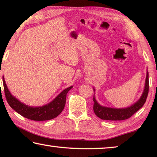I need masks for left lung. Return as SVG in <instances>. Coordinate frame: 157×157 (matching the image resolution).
<instances>
[{"mask_svg": "<svg viewBox=\"0 0 157 157\" xmlns=\"http://www.w3.org/2000/svg\"><path fill=\"white\" fill-rule=\"evenodd\" d=\"M95 92V88H93ZM149 92V74L147 71V75L144 83V90L142 94L141 97L136 102L132 105L130 107L126 108H112L104 107L100 105L96 100L95 94L93 97V111L95 115L98 117L100 118L103 120L109 121H121L128 119L133 115L135 113L137 112L141 107H143L144 104L146 102V99L147 97Z\"/></svg>", "mask_w": 157, "mask_h": 157, "instance_id": "left-lung-1", "label": "left lung"}]
</instances>
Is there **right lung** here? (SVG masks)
Wrapping results in <instances>:
<instances>
[{
    "label": "right lung",
    "instance_id": "add662e5",
    "mask_svg": "<svg viewBox=\"0 0 157 157\" xmlns=\"http://www.w3.org/2000/svg\"><path fill=\"white\" fill-rule=\"evenodd\" d=\"M5 95L9 105L13 109L26 119L33 121H47L57 117L64 109L66 103L67 94L73 88L70 86L62 91L53 100L40 107H31L20 102L12 95L8 90L4 76H3Z\"/></svg>",
    "mask_w": 157,
    "mask_h": 157
}]
</instances>
